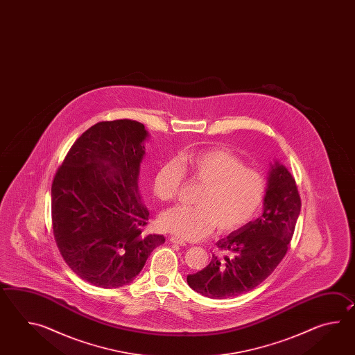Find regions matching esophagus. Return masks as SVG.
<instances>
[{"mask_svg": "<svg viewBox=\"0 0 355 355\" xmlns=\"http://www.w3.org/2000/svg\"><path fill=\"white\" fill-rule=\"evenodd\" d=\"M168 241L173 242V243H176V245H180V246H185L187 245V242L184 241V240H181L179 237H170L168 239Z\"/></svg>", "mask_w": 355, "mask_h": 355, "instance_id": "esophagus-1", "label": "esophagus"}]
</instances>
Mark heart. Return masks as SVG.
I'll return each instance as SVG.
<instances>
[{
  "label": "heart",
  "mask_w": 355,
  "mask_h": 355,
  "mask_svg": "<svg viewBox=\"0 0 355 355\" xmlns=\"http://www.w3.org/2000/svg\"><path fill=\"white\" fill-rule=\"evenodd\" d=\"M203 182L196 205H176L159 217L162 228L187 240H199L217 227L230 234L246 226L263 207L268 180L257 167L246 166L245 159L225 147L190 152L180 162L168 159L157 168L152 190L161 202L179 196L185 176Z\"/></svg>",
  "instance_id": "b5f03b06"
}]
</instances>
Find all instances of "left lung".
<instances>
[{"label": "left lung", "instance_id": "left-lung-1", "mask_svg": "<svg viewBox=\"0 0 355 355\" xmlns=\"http://www.w3.org/2000/svg\"><path fill=\"white\" fill-rule=\"evenodd\" d=\"M301 205L293 176L277 162L269 174L263 216L219 240L223 254H214L207 268L188 275L190 288L222 300L257 287L286 257Z\"/></svg>", "mask_w": 355, "mask_h": 355}]
</instances>
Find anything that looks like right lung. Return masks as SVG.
Wrapping results in <instances>:
<instances>
[{
    "label": "right lung",
    "mask_w": 355,
    "mask_h": 355,
    "mask_svg": "<svg viewBox=\"0 0 355 355\" xmlns=\"http://www.w3.org/2000/svg\"><path fill=\"white\" fill-rule=\"evenodd\" d=\"M147 132L130 119L100 121L69 148L52 182V227L71 270L96 287H123L165 242L146 234L138 193Z\"/></svg>",
    "instance_id": "right-lung-1"
}]
</instances>
